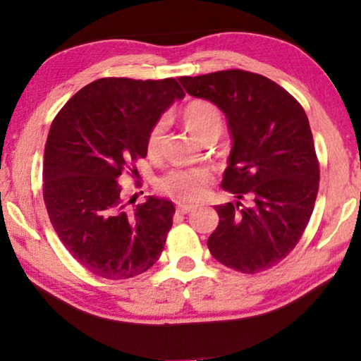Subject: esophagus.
I'll return each mask as SVG.
<instances>
[{
	"label": "esophagus",
	"instance_id": "1",
	"mask_svg": "<svg viewBox=\"0 0 361 361\" xmlns=\"http://www.w3.org/2000/svg\"><path fill=\"white\" fill-rule=\"evenodd\" d=\"M195 209L194 205H186V204H178V207H176V210H178L180 213H183V215H186V213L192 212Z\"/></svg>",
	"mask_w": 361,
	"mask_h": 361
}]
</instances>
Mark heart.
Instances as JSON below:
<instances>
[{
    "instance_id": "heart-1",
    "label": "heart",
    "mask_w": 361,
    "mask_h": 361,
    "mask_svg": "<svg viewBox=\"0 0 361 361\" xmlns=\"http://www.w3.org/2000/svg\"><path fill=\"white\" fill-rule=\"evenodd\" d=\"M183 121L188 130L202 142L204 138L216 135L221 132L223 114L215 103L204 99H194L183 108ZM167 129V119L159 118L146 133V152L149 157H157L161 152L164 133ZM212 183V176L207 170H172L157 181V189L169 197L183 204L197 202L205 195Z\"/></svg>"
}]
</instances>
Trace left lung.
<instances>
[{
	"instance_id": "1",
	"label": "left lung",
	"mask_w": 361,
	"mask_h": 361,
	"mask_svg": "<svg viewBox=\"0 0 361 361\" xmlns=\"http://www.w3.org/2000/svg\"><path fill=\"white\" fill-rule=\"evenodd\" d=\"M180 82L228 118L234 143L221 186L248 200L215 207L219 223L207 240L210 253L242 274L267 271L296 247L319 192L320 164L304 108L252 71L181 76Z\"/></svg>"
}]
</instances>
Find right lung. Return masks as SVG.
Segmentation results:
<instances>
[{"instance_id": "add662e5", "label": "right lung", "mask_w": 361, "mask_h": 361, "mask_svg": "<svg viewBox=\"0 0 361 361\" xmlns=\"http://www.w3.org/2000/svg\"><path fill=\"white\" fill-rule=\"evenodd\" d=\"M183 97L175 78H102L52 121L42 169L47 215L70 255L97 277H137L162 253L173 204L148 197L129 209L118 178H137L149 127Z\"/></svg>"}]
</instances>
